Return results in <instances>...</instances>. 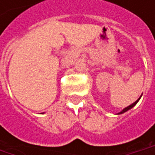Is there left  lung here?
I'll use <instances>...</instances> for the list:
<instances>
[{
	"label": "left lung",
	"instance_id": "1",
	"mask_svg": "<svg viewBox=\"0 0 155 155\" xmlns=\"http://www.w3.org/2000/svg\"><path fill=\"white\" fill-rule=\"evenodd\" d=\"M139 101V99H138V100H137V101H135V102H134L133 104H131V105H129L128 107H127V108H124V109H123V110H122L121 112H119L118 114H122V113H124V112H126V111H127L128 109H130V108H133V107H134V106H135V105H136V104L137 103V101Z\"/></svg>",
	"mask_w": 155,
	"mask_h": 155
}]
</instances>
